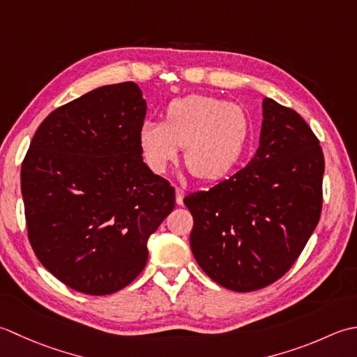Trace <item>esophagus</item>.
I'll list each match as a JSON object with an SVG mask.
<instances>
[{
	"mask_svg": "<svg viewBox=\"0 0 357 357\" xmlns=\"http://www.w3.org/2000/svg\"><path fill=\"white\" fill-rule=\"evenodd\" d=\"M183 197H185V189L177 186L176 188V202H177V205H183Z\"/></svg>",
	"mask_w": 357,
	"mask_h": 357,
	"instance_id": "esophagus-1",
	"label": "esophagus"
}]
</instances>
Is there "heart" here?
Wrapping results in <instances>:
<instances>
[{
    "mask_svg": "<svg viewBox=\"0 0 357 357\" xmlns=\"http://www.w3.org/2000/svg\"><path fill=\"white\" fill-rule=\"evenodd\" d=\"M251 132L243 106L205 93L172 100L165 121L146 120L138 130L144 162L154 172H165L185 148V165L195 178L215 180L232 169L246 148Z\"/></svg>",
    "mask_w": 357,
    "mask_h": 357,
    "instance_id": "1",
    "label": "heart"
}]
</instances>
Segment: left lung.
<instances>
[{"label":"left lung","mask_w":357,"mask_h":357,"mask_svg":"<svg viewBox=\"0 0 357 357\" xmlns=\"http://www.w3.org/2000/svg\"><path fill=\"white\" fill-rule=\"evenodd\" d=\"M324 169L322 148L307 121L265 98L251 162L209 191L183 199L194 219L189 243L202 270L237 293L287 274L321 219Z\"/></svg>","instance_id":"obj_1"}]
</instances>
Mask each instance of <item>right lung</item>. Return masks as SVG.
Listing matches in <instances>:
<instances>
[{
  "label": "right lung",
  "instance_id": "obj_1",
  "mask_svg": "<svg viewBox=\"0 0 357 357\" xmlns=\"http://www.w3.org/2000/svg\"><path fill=\"white\" fill-rule=\"evenodd\" d=\"M146 101L126 82L50 112L21 163L27 237L69 288L106 296L148 261V238L176 206V189L143 162Z\"/></svg>",
  "mask_w": 357,
  "mask_h": 357
}]
</instances>
